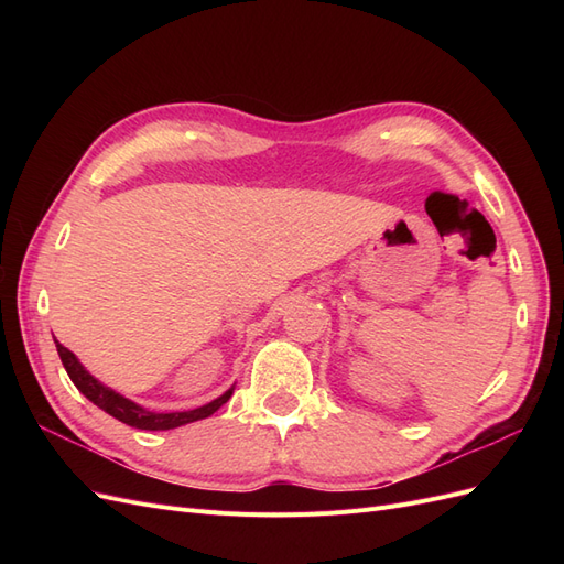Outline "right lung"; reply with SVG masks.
Instances as JSON below:
<instances>
[{
	"label": "right lung",
	"instance_id": "add662e5",
	"mask_svg": "<svg viewBox=\"0 0 564 564\" xmlns=\"http://www.w3.org/2000/svg\"><path fill=\"white\" fill-rule=\"evenodd\" d=\"M56 350L61 355V362L67 371V377L77 386V390L82 392L84 398L91 400L96 406L104 409L106 414L115 416L117 421H122L131 429H141V431H169V429H178V425L185 423H193L199 419H207L212 416L216 409L224 406L230 395H232V388L226 390L224 395L212 400L209 404L191 409V412H169V414H158V412H148L141 404H135L131 400H127L124 395H119L112 388L104 386L98 379H94L91 373L82 367V362L75 357V352L67 350L65 346H61L56 340Z\"/></svg>",
	"mask_w": 564,
	"mask_h": 564
}]
</instances>
